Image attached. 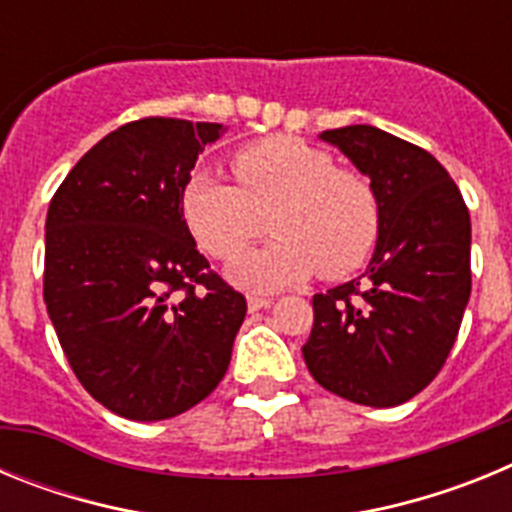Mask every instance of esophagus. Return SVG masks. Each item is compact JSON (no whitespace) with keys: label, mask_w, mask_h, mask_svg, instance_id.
I'll use <instances>...</instances> for the list:
<instances>
[{"label":"esophagus","mask_w":512,"mask_h":512,"mask_svg":"<svg viewBox=\"0 0 512 512\" xmlns=\"http://www.w3.org/2000/svg\"><path fill=\"white\" fill-rule=\"evenodd\" d=\"M271 297H261V295H251L248 297V310L251 312H256V310H264V307H269L271 305Z\"/></svg>","instance_id":"esophagus-1"}]
</instances>
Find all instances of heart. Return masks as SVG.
<instances>
[{
	"label": "heart",
	"instance_id": "obj_1",
	"mask_svg": "<svg viewBox=\"0 0 512 512\" xmlns=\"http://www.w3.org/2000/svg\"><path fill=\"white\" fill-rule=\"evenodd\" d=\"M238 184L194 171L182 189V215L202 248L230 261L259 235L277 228L269 246L230 266V279L271 292L307 279L359 269L379 235V200L369 179L336 169L320 148L289 135L243 146L233 156Z\"/></svg>",
	"mask_w": 512,
	"mask_h": 512
}]
</instances>
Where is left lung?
<instances>
[{"instance_id":"8db88e82","label":"left lung","mask_w":512,"mask_h":512,"mask_svg":"<svg viewBox=\"0 0 512 512\" xmlns=\"http://www.w3.org/2000/svg\"><path fill=\"white\" fill-rule=\"evenodd\" d=\"M379 200L374 256L359 279L312 297L302 356L343 400L395 408L425 390L449 356L472 292V223L436 158L372 125L325 130Z\"/></svg>"}]
</instances>
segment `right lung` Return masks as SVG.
Wrapping results in <instances>:
<instances>
[{
  "mask_svg": "<svg viewBox=\"0 0 512 512\" xmlns=\"http://www.w3.org/2000/svg\"><path fill=\"white\" fill-rule=\"evenodd\" d=\"M220 122L143 117L104 135L53 194L43 300L84 390L130 420L194 408L225 377L246 297L217 277L182 215Z\"/></svg>",
  "mask_w": 512,
  "mask_h": 512,
  "instance_id": "obj_1",
  "label": "right lung"
}]
</instances>
